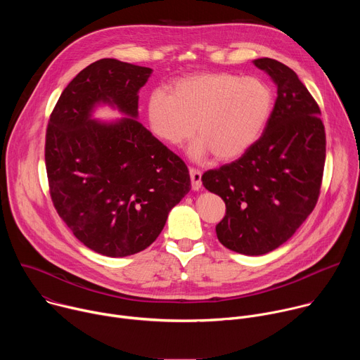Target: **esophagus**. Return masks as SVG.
Listing matches in <instances>:
<instances>
[{"instance_id":"34e87169","label":"esophagus","mask_w":360,"mask_h":360,"mask_svg":"<svg viewBox=\"0 0 360 360\" xmlns=\"http://www.w3.org/2000/svg\"><path fill=\"white\" fill-rule=\"evenodd\" d=\"M189 175H191V181H192V189L198 191L200 188V178H202V172L196 168H189Z\"/></svg>"}]
</instances>
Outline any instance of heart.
<instances>
[{
  "instance_id": "b5f03b06",
  "label": "heart",
  "mask_w": 360,
  "mask_h": 360,
  "mask_svg": "<svg viewBox=\"0 0 360 360\" xmlns=\"http://www.w3.org/2000/svg\"><path fill=\"white\" fill-rule=\"evenodd\" d=\"M272 110L271 88L253 77L202 72L149 92L145 114L150 131L162 142L179 146L193 136L191 153L202 158L212 152L221 161L233 160L259 138Z\"/></svg>"
}]
</instances>
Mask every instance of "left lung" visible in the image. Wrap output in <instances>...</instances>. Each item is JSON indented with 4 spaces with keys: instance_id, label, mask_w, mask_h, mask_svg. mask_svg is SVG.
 <instances>
[{
    "instance_id": "1",
    "label": "left lung",
    "mask_w": 360,
    "mask_h": 360,
    "mask_svg": "<svg viewBox=\"0 0 360 360\" xmlns=\"http://www.w3.org/2000/svg\"><path fill=\"white\" fill-rule=\"evenodd\" d=\"M253 65L278 88L266 127L240 158L205 172L202 184L226 205L217 225L219 242L238 253L264 255L286 242L315 210L326 135L318 102L295 71L272 58Z\"/></svg>"
}]
</instances>
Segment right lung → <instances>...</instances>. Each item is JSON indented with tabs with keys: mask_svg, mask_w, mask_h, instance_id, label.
I'll return each instance as SVG.
<instances>
[{
	"mask_svg": "<svg viewBox=\"0 0 360 360\" xmlns=\"http://www.w3.org/2000/svg\"><path fill=\"white\" fill-rule=\"evenodd\" d=\"M152 70L114 58L84 68L63 91L45 134L49 195L61 219L89 249L112 258L148 248L191 191L185 162L138 117V91ZM99 101L129 117L90 120Z\"/></svg>",
	"mask_w": 360,
	"mask_h": 360,
	"instance_id": "1",
	"label": "right lung"
}]
</instances>
